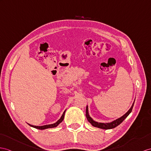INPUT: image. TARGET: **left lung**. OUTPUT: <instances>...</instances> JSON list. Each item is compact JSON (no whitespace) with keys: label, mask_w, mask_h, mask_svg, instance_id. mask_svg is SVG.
I'll use <instances>...</instances> for the list:
<instances>
[{"label":"left lung","mask_w":151,"mask_h":151,"mask_svg":"<svg viewBox=\"0 0 151 151\" xmlns=\"http://www.w3.org/2000/svg\"><path fill=\"white\" fill-rule=\"evenodd\" d=\"M134 103V101L133 102V105H132V106L131 107V108L128 110V111L126 114H124L123 116L120 117V118H119V119H117L116 120L113 121V122H109V123H101V122H96V121L93 120L92 119V118L90 117V116L89 115V113H88V107L87 106L86 108V119H87L88 122L92 125L93 127H96L100 128V129H110L115 128L116 126H118L119 124L122 123L124 120V119H126V117L131 113V112L132 111V109H133V108Z\"/></svg>","instance_id":"obj_1"}]
</instances>
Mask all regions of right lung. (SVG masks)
Listing matches in <instances>:
<instances>
[{
	"label": "right lung",
	"mask_w": 151,
	"mask_h": 151,
	"mask_svg": "<svg viewBox=\"0 0 151 151\" xmlns=\"http://www.w3.org/2000/svg\"><path fill=\"white\" fill-rule=\"evenodd\" d=\"M65 111L63 112V115H62V116H61V118L59 119L57 122L56 123L54 124H49V125H45V126H32V125H31L28 124L29 126L34 127V128H36V129H41V130H43V129H48V128H52V127H57L59 124H60L62 121L64 119V116H65Z\"/></svg>",
	"instance_id": "add662e5"
}]
</instances>
